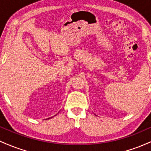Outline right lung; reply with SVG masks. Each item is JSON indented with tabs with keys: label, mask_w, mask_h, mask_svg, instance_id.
I'll return each mask as SVG.
<instances>
[{
	"label": "right lung",
	"mask_w": 151,
	"mask_h": 151,
	"mask_svg": "<svg viewBox=\"0 0 151 151\" xmlns=\"http://www.w3.org/2000/svg\"><path fill=\"white\" fill-rule=\"evenodd\" d=\"M50 118H52V117H50ZM50 118H48V119H50Z\"/></svg>",
	"instance_id": "obj_1"
}]
</instances>
